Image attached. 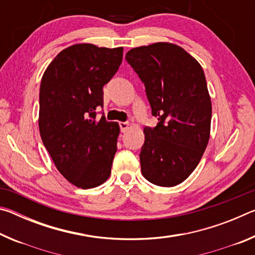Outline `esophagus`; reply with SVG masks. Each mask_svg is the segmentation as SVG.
Masks as SVG:
<instances>
[{
  "label": "esophagus",
  "mask_w": 255,
  "mask_h": 255,
  "mask_svg": "<svg viewBox=\"0 0 255 255\" xmlns=\"http://www.w3.org/2000/svg\"><path fill=\"white\" fill-rule=\"evenodd\" d=\"M119 127H120V131L125 132V131H127V129L129 128V124L128 123H119Z\"/></svg>",
  "instance_id": "1"
}]
</instances>
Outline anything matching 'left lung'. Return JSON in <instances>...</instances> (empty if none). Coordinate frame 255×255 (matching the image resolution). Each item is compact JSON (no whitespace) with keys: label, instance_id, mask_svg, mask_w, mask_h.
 I'll return each mask as SVG.
<instances>
[{"label":"left lung","instance_id":"1","mask_svg":"<svg viewBox=\"0 0 255 255\" xmlns=\"http://www.w3.org/2000/svg\"><path fill=\"white\" fill-rule=\"evenodd\" d=\"M126 60L145 85L158 123L144 127L141 173L150 183L174 187L200 162L209 140L211 101L202 67L169 42L137 47Z\"/></svg>","mask_w":255,"mask_h":255}]
</instances>
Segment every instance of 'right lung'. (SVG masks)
<instances>
[{
  "mask_svg": "<svg viewBox=\"0 0 255 255\" xmlns=\"http://www.w3.org/2000/svg\"><path fill=\"white\" fill-rule=\"evenodd\" d=\"M123 47L91 44L68 47L56 56L41 79L39 131L57 170L82 189L106 182L117 152L119 125L107 122L103 86L117 73Z\"/></svg>",
  "mask_w": 255,
  "mask_h": 255,
  "instance_id": "add662e5",
  "label": "right lung"
}]
</instances>
